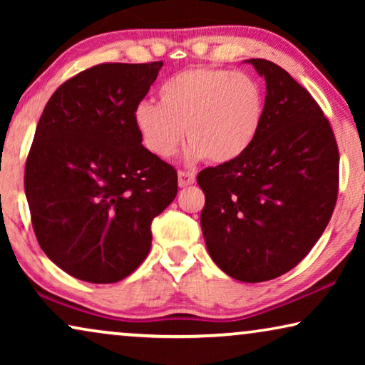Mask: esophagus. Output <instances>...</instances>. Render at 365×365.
<instances>
[{"instance_id":"obj_1","label":"esophagus","mask_w":365,"mask_h":365,"mask_svg":"<svg viewBox=\"0 0 365 365\" xmlns=\"http://www.w3.org/2000/svg\"><path fill=\"white\" fill-rule=\"evenodd\" d=\"M196 181V176H194V173L191 171H179L178 173V182H179V187H186V186H191Z\"/></svg>"}]
</instances>
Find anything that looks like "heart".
<instances>
[{
    "mask_svg": "<svg viewBox=\"0 0 365 365\" xmlns=\"http://www.w3.org/2000/svg\"><path fill=\"white\" fill-rule=\"evenodd\" d=\"M266 96L251 74L222 68H191L159 88V103L141 101L133 111L143 146L171 158L186 136L189 159L229 163L252 146L262 128Z\"/></svg>",
    "mask_w": 365,
    "mask_h": 365,
    "instance_id": "1",
    "label": "heart"
}]
</instances>
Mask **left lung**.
<instances>
[{"label":"left lung","instance_id":"1","mask_svg":"<svg viewBox=\"0 0 365 365\" xmlns=\"http://www.w3.org/2000/svg\"><path fill=\"white\" fill-rule=\"evenodd\" d=\"M266 79L262 128L242 156L197 174L209 256L242 282L296 267L322 236L339 192V149L322 109L282 69L249 59Z\"/></svg>","mask_w":365,"mask_h":365}]
</instances>
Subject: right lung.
I'll use <instances>...</instances> for the list:
<instances>
[{
  "mask_svg": "<svg viewBox=\"0 0 365 365\" xmlns=\"http://www.w3.org/2000/svg\"><path fill=\"white\" fill-rule=\"evenodd\" d=\"M163 61L103 63L49 98L24 168L31 224L69 276L111 284L151 249V222L178 194V173L143 146L133 111Z\"/></svg>",
  "mask_w": 365,
  "mask_h": 365,
  "instance_id": "right-lung-1",
  "label": "right lung"
}]
</instances>
